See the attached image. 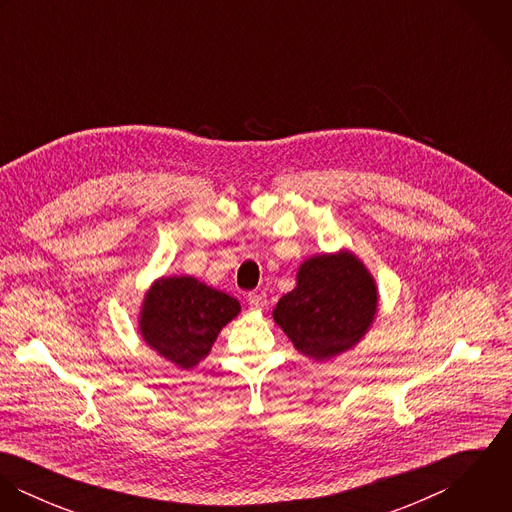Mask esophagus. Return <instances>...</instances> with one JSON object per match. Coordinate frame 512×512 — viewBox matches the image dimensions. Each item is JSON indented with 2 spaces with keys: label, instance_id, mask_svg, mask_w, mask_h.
<instances>
[{
  "label": "esophagus",
  "instance_id": "obj_1",
  "mask_svg": "<svg viewBox=\"0 0 512 512\" xmlns=\"http://www.w3.org/2000/svg\"><path fill=\"white\" fill-rule=\"evenodd\" d=\"M248 303H250V309L262 311V309H266V305H268V297H266V293L264 292L248 293Z\"/></svg>",
  "mask_w": 512,
  "mask_h": 512
}]
</instances>
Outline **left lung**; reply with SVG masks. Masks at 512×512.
<instances>
[{"label":"left lung","instance_id":"1","mask_svg":"<svg viewBox=\"0 0 512 512\" xmlns=\"http://www.w3.org/2000/svg\"><path fill=\"white\" fill-rule=\"evenodd\" d=\"M376 311L372 274L351 250H339L303 260L295 288L280 297L272 315L301 355L323 363L359 345Z\"/></svg>","mask_w":512,"mask_h":512}]
</instances>
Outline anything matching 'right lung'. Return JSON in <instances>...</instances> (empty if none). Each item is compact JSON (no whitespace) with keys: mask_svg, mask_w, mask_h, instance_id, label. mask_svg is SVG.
Masks as SVG:
<instances>
[{"mask_svg":"<svg viewBox=\"0 0 512 512\" xmlns=\"http://www.w3.org/2000/svg\"><path fill=\"white\" fill-rule=\"evenodd\" d=\"M240 313L238 299L193 276L157 278L140 309L147 347L179 368H193L211 353L222 327Z\"/></svg>","mask_w":512,"mask_h":512,"instance_id":"1","label":"right lung"}]
</instances>
